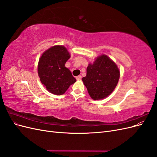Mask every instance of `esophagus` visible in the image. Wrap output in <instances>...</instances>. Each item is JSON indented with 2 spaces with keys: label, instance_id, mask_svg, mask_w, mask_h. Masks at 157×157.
Masks as SVG:
<instances>
[{
  "label": "esophagus",
  "instance_id": "esophagus-1",
  "mask_svg": "<svg viewBox=\"0 0 157 157\" xmlns=\"http://www.w3.org/2000/svg\"><path fill=\"white\" fill-rule=\"evenodd\" d=\"M81 78H82V77L80 75H78V76H77V77H76V79H77V80H81Z\"/></svg>",
  "mask_w": 157,
  "mask_h": 157
}]
</instances>
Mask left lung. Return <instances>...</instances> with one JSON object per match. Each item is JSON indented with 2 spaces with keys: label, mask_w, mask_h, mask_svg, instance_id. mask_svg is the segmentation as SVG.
I'll use <instances>...</instances> for the list:
<instances>
[{
  "label": "left lung",
  "mask_w": 157,
  "mask_h": 157,
  "mask_svg": "<svg viewBox=\"0 0 157 157\" xmlns=\"http://www.w3.org/2000/svg\"><path fill=\"white\" fill-rule=\"evenodd\" d=\"M120 71L117 65L105 54L98 56L94 63H89L86 76L82 78L88 92L94 100L107 98L118 84Z\"/></svg>",
  "instance_id": "obj_1"
}]
</instances>
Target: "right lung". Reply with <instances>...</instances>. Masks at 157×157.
I'll list each match as a JSON object with an SVG mask.
<instances>
[{
	"instance_id": "add662e5",
	"label": "right lung",
	"mask_w": 157,
	"mask_h": 157,
	"mask_svg": "<svg viewBox=\"0 0 157 157\" xmlns=\"http://www.w3.org/2000/svg\"><path fill=\"white\" fill-rule=\"evenodd\" d=\"M70 57L65 46L57 45L46 50L40 58L38 75L42 84L50 93L62 95L76 82L70 70L65 67Z\"/></svg>"
}]
</instances>
